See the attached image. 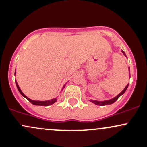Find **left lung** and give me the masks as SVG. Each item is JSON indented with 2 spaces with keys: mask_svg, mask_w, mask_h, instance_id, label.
I'll return each mask as SVG.
<instances>
[{
  "mask_svg": "<svg viewBox=\"0 0 147 147\" xmlns=\"http://www.w3.org/2000/svg\"><path fill=\"white\" fill-rule=\"evenodd\" d=\"M122 53H123V55L126 57V55L125 54L123 50H122ZM129 71H130V67H129ZM128 85H129V83L127 85V86H126L125 88L123 90L122 92H121V93H119V94H118L117 96H116V97H113V98H112L111 99H109V100H105V101H97V100H92V99H90V101L91 102H92L93 104H94V105H99V106H105V105H111V104L114 103V102H116V101L117 100V99L119 98V97H121V96L122 95V94H124L125 92V91H126V90H127V87H128Z\"/></svg>",
  "mask_w": 147,
  "mask_h": 147,
  "instance_id": "1",
  "label": "left lung"
}]
</instances>
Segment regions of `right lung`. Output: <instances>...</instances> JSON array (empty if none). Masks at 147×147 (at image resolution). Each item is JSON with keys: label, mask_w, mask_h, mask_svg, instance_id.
<instances>
[{"label": "right lung", "mask_w": 147, "mask_h": 147, "mask_svg": "<svg viewBox=\"0 0 147 147\" xmlns=\"http://www.w3.org/2000/svg\"><path fill=\"white\" fill-rule=\"evenodd\" d=\"M15 74H16V71H15ZM15 83H16L17 88V89H18L19 92H20V94H21L24 97H25V98H26V99H27L28 100H29L31 104H33V105H39V106H45V107H47V106L53 105V104H54L55 102H56L57 101V97H56V98L52 99H50V100H47V101H35V100H32V99H29V97H26V96L25 95V94H24L22 92L21 89H20V87H19L18 84H17L16 80H15ZM65 86H66V84L64 85V86H63V88H62V89H61V90H62L64 89V87H65Z\"/></svg>", "instance_id": "add662e5"}]
</instances>
